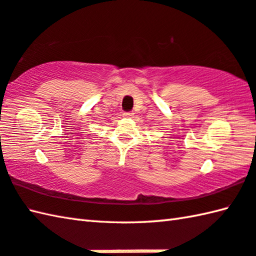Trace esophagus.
I'll return each instance as SVG.
<instances>
[{
  "instance_id": "34e87169",
  "label": "esophagus",
  "mask_w": 256,
  "mask_h": 256,
  "mask_svg": "<svg viewBox=\"0 0 256 256\" xmlns=\"http://www.w3.org/2000/svg\"><path fill=\"white\" fill-rule=\"evenodd\" d=\"M122 116H124V117H126V118H130V117H132V116H134V112H124L122 114Z\"/></svg>"
}]
</instances>
